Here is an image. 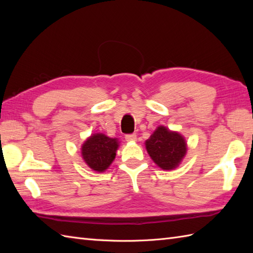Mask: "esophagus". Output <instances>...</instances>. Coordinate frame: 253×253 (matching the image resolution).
Returning <instances> with one entry per match:
<instances>
[{"label": "esophagus", "instance_id": "34e87169", "mask_svg": "<svg viewBox=\"0 0 253 253\" xmlns=\"http://www.w3.org/2000/svg\"><path fill=\"white\" fill-rule=\"evenodd\" d=\"M126 140L129 142H135L137 140V135L136 133H129V135H126Z\"/></svg>", "mask_w": 253, "mask_h": 253}]
</instances>
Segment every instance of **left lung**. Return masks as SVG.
Instances as JSON below:
<instances>
[{
	"mask_svg": "<svg viewBox=\"0 0 253 253\" xmlns=\"http://www.w3.org/2000/svg\"><path fill=\"white\" fill-rule=\"evenodd\" d=\"M146 149L159 168L170 170L176 169L185 158L187 143L179 132L159 126L146 141Z\"/></svg>",
	"mask_w": 253,
	"mask_h": 253,
	"instance_id": "8db88e82",
	"label": "left lung"
}]
</instances>
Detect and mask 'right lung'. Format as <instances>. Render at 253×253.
Returning <instances> with one entry per match:
<instances>
[{"instance_id":"add662e5","label":"right lung","mask_w":253,"mask_h":253,"mask_svg":"<svg viewBox=\"0 0 253 253\" xmlns=\"http://www.w3.org/2000/svg\"><path fill=\"white\" fill-rule=\"evenodd\" d=\"M120 146L117 138L93 133L82 146L83 159L91 169L102 173L112 164Z\"/></svg>"}]
</instances>
